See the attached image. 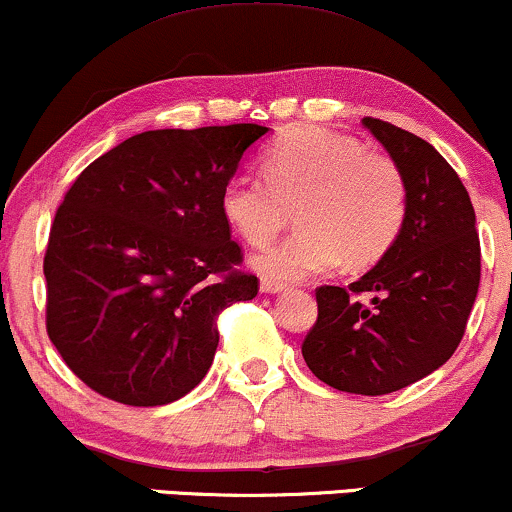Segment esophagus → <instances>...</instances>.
I'll return each instance as SVG.
<instances>
[{"mask_svg": "<svg viewBox=\"0 0 512 512\" xmlns=\"http://www.w3.org/2000/svg\"><path fill=\"white\" fill-rule=\"evenodd\" d=\"M282 290H285V285H280V282H273V280H268V278L261 280V292H266V294H278V292H282Z\"/></svg>", "mask_w": 512, "mask_h": 512, "instance_id": "1", "label": "esophagus"}]
</instances>
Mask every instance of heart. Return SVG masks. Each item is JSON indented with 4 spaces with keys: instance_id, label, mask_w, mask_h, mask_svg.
<instances>
[{
    "instance_id": "obj_1",
    "label": "heart",
    "mask_w": 512,
    "mask_h": 512,
    "mask_svg": "<svg viewBox=\"0 0 512 512\" xmlns=\"http://www.w3.org/2000/svg\"><path fill=\"white\" fill-rule=\"evenodd\" d=\"M263 174L237 172L220 208L249 244L266 246L297 208L302 227L251 258L263 278L297 282L376 263L393 246L407 210L405 179L393 160L364 153L350 136L318 126H292L263 153Z\"/></svg>"
}]
</instances>
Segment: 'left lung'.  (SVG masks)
<instances>
[{"label": "left lung", "instance_id": "obj_1", "mask_svg": "<svg viewBox=\"0 0 512 512\" xmlns=\"http://www.w3.org/2000/svg\"><path fill=\"white\" fill-rule=\"evenodd\" d=\"M364 129L405 179L407 210L393 246L350 287H318L302 354L316 378L354 395H388L434 374L458 350L479 292L482 249L470 194L424 138L381 119ZM369 291L362 305L357 293Z\"/></svg>", "mask_w": 512, "mask_h": 512}]
</instances>
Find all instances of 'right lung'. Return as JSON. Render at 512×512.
<instances>
[{"label":"right lung","mask_w":512,"mask_h":512,"mask_svg":"<svg viewBox=\"0 0 512 512\" xmlns=\"http://www.w3.org/2000/svg\"><path fill=\"white\" fill-rule=\"evenodd\" d=\"M268 126L143 131L78 174L45 254L47 335L105 398L158 407L191 393L218 350L215 318L256 275L220 208Z\"/></svg>","instance_id":"right-lung-1"}]
</instances>
